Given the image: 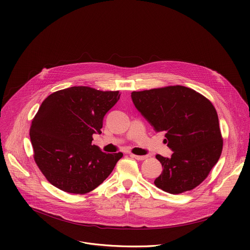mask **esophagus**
Returning a JSON list of instances; mask_svg holds the SVG:
<instances>
[{
	"label": "esophagus",
	"mask_w": 250,
	"mask_h": 250,
	"mask_svg": "<svg viewBox=\"0 0 250 250\" xmlns=\"http://www.w3.org/2000/svg\"><path fill=\"white\" fill-rule=\"evenodd\" d=\"M132 158H135L136 160H145L147 158V156H141V155H135V154H130Z\"/></svg>",
	"instance_id": "esophagus-1"
}]
</instances>
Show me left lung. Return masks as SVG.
Returning a JSON list of instances; mask_svg holds the SVG:
<instances>
[{
	"mask_svg": "<svg viewBox=\"0 0 250 250\" xmlns=\"http://www.w3.org/2000/svg\"><path fill=\"white\" fill-rule=\"evenodd\" d=\"M135 108L158 131L173 154L156 158L163 170L154 184L170 193L193 190L208 177L223 150V137L215 106L195 90L176 85L132 92Z\"/></svg>",
	"mask_w": 250,
	"mask_h": 250,
	"instance_id": "left-lung-1",
	"label": "left lung"
}]
</instances>
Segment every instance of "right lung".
Returning a JSON list of instances; mask_svg holds the SVG:
<instances>
[{
	"mask_svg": "<svg viewBox=\"0 0 250 250\" xmlns=\"http://www.w3.org/2000/svg\"><path fill=\"white\" fill-rule=\"evenodd\" d=\"M119 91L70 87L49 95L31 122L33 158L47 181L71 194L101 185L123 153H104L92 145L103 119L120 99Z\"/></svg>",
	"mask_w": 250,
	"mask_h": 250,
	"instance_id": "right-lung-1",
	"label": "right lung"
}]
</instances>
